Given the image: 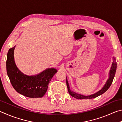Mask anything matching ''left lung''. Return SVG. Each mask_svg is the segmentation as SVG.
Wrapping results in <instances>:
<instances>
[{
  "label": "left lung",
  "instance_id": "8db88e82",
  "mask_svg": "<svg viewBox=\"0 0 122 122\" xmlns=\"http://www.w3.org/2000/svg\"><path fill=\"white\" fill-rule=\"evenodd\" d=\"M116 68H117V63L116 61V59H115V58L114 57V62L112 63V66L111 67V70L109 73V78L108 79L107 81L106 84H105V85H104V86L103 87V88H102L101 90L99 91V92H97V93L94 94L93 95H91L88 96H84L81 94H79L73 92H72L70 89L69 85V83H68L67 79L66 78V85H67L68 92H69V94L72 96V97H73L74 98H76V99H93V98H95L97 97H99V95H102V94L105 93L109 89V88L110 87L111 85H112V81L114 80L115 73H116Z\"/></svg>",
  "mask_w": 122,
  "mask_h": 122
}]
</instances>
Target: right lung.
<instances>
[{
	"label": "right lung",
	"mask_w": 122,
	"mask_h": 122,
	"mask_svg": "<svg viewBox=\"0 0 122 122\" xmlns=\"http://www.w3.org/2000/svg\"><path fill=\"white\" fill-rule=\"evenodd\" d=\"M8 50L6 61L7 75L12 86L17 92L31 98L42 97L46 92L49 82L57 72L55 69H48L36 76H28L23 74L14 62V50Z\"/></svg>",
	"instance_id": "right-lung-1"
}]
</instances>
